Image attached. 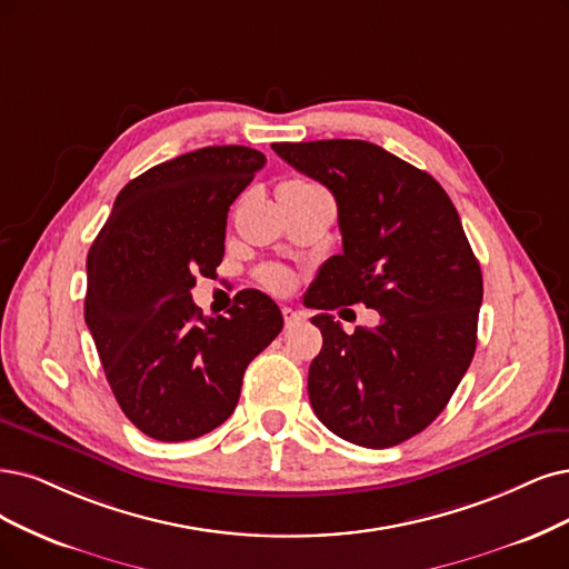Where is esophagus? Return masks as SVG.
<instances>
[{
	"label": "esophagus",
	"mask_w": 569,
	"mask_h": 569,
	"mask_svg": "<svg viewBox=\"0 0 569 569\" xmlns=\"http://www.w3.org/2000/svg\"><path fill=\"white\" fill-rule=\"evenodd\" d=\"M305 321V317L300 311H296V309H290V307H283V323H286V328H296V326H300Z\"/></svg>",
	"instance_id": "obj_1"
}]
</instances>
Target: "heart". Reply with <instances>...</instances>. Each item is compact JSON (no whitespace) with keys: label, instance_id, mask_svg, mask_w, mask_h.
I'll list each match as a JSON object with an SVG mask.
<instances>
[{"label":"heart","instance_id":"heart-1","mask_svg":"<svg viewBox=\"0 0 569 569\" xmlns=\"http://www.w3.org/2000/svg\"><path fill=\"white\" fill-rule=\"evenodd\" d=\"M279 199H309V197H328V192L323 187H319L317 182L309 180H286L279 184L277 189ZM258 279L264 288L273 290V292H286L292 283L290 273L281 267H262L258 271Z\"/></svg>","mask_w":569,"mask_h":569}]
</instances>
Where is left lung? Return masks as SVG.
<instances>
[{
  "mask_svg": "<svg viewBox=\"0 0 569 569\" xmlns=\"http://www.w3.org/2000/svg\"><path fill=\"white\" fill-rule=\"evenodd\" d=\"M338 201L342 256L311 283L313 309L363 302L375 328L347 335L330 313L309 366V401L349 443L391 448L443 412L476 351L482 273L446 189L366 140L273 142ZM342 313V311H340Z\"/></svg>",
  "mask_w": 569,
  "mask_h": 569,
  "instance_id": "left-lung-1",
  "label": "left lung"
}]
</instances>
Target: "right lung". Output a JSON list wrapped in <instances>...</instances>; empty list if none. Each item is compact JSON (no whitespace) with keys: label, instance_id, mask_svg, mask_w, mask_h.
<instances>
[{"label":"right lung","instance_id":"right-lung-1","mask_svg":"<svg viewBox=\"0 0 569 569\" xmlns=\"http://www.w3.org/2000/svg\"><path fill=\"white\" fill-rule=\"evenodd\" d=\"M264 161L218 144L150 168L121 189L89 250L83 317L119 408L154 440L220 427L248 363L283 328L260 290H241L216 319L189 292L222 262L227 210Z\"/></svg>","mask_w":569,"mask_h":569}]
</instances>
